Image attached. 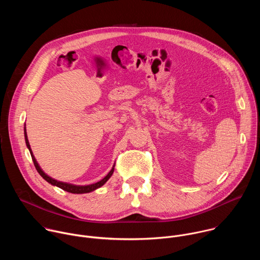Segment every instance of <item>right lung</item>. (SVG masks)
Masks as SVG:
<instances>
[{
  "label": "right lung",
  "instance_id": "right-lung-1",
  "mask_svg": "<svg viewBox=\"0 0 260 260\" xmlns=\"http://www.w3.org/2000/svg\"><path fill=\"white\" fill-rule=\"evenodd\" d=\"M24 139H25V144H26V147L28 148L29 152H30V155H31V158H32V161H34V164L38 170V172L40 174V176L45 180L47 181L49 184H51L52 186H56L68 193H72V194H84V193H90V192H93L97 189H99L100 187H102L112 176L113 171H114V166H115V163L114 165L112 166L111 170L108 172V175L102 179L101 181L95 183V184H91V185H85V186H79V185H73V184H69V183H65V182H60V181H57L53 178H51L50 176H48L46 172L41 168V166L39 165L36 157L34 156V153L31 151V148H30V145H29V142H28V139H27V134H26V127H25V124H24Z\"/></svg>",
  "mask_w": 260,
  "mask_h": 260
}]
</instances>
